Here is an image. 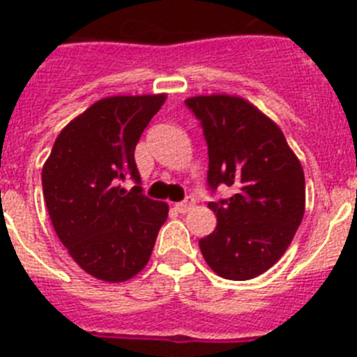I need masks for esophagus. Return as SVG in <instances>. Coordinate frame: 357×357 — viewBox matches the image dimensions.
<instances>
[{
  "instance_id": "esophagus-1",
  "label": "esophagus",
  "mask_w": 357,
  "mask_h": 357,
  "mask_svg": "<svg viewBox=\"0 0 357 357\" xmlns=\"http://www.w3.org/2000/svg\"><path fill=\"white\" fill-rule=\"evenodd\" d=\"M193 207H195V198H191V197L185 198L184 202H178V204H175V209L178 211L181 214H185L188 211L193 209Z\"/></svg>"
}]
</instances>
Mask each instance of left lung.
Segmentation results:
<instances>
[{"label": "left lung", "instance_id": "8db88e82", "mask_svg": "<svg viewBox=\"0 0 357 357\" xmlns=\"http://www.w3.org/2000/svg\"><path fill=\"white\" fill-rule=\"evenodd\" d=\"M185 105L206 135L207 182L236 189L209 204L218 223L198 243L202 255L223 279H254L282 257L304 218L302 164L277 123L245 98L202 94Z\"/></svg>", "mask_w": 357, "mask_h": 357}]
</instances>
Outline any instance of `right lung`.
I'll return each mask as SVG.
<instances>
[{
    "label": "right lung",
    "instance_id": "obj_1",
    "mask_svg": "<svg viewBox=\"0 0 357 357\" xmlns=\"http://www.w3.org/2000/svg\"><path fill=\"white\" fill-rule=\"evenodd\" d=\"M166 94L109 96L56 135L43 166V193L56 236L75 263L105 282H123L146 266L168 204L121 188L139 184L134 150Z\"/></svg>",
    "mask_w": 357,
    "mask_h": 357
}]
</instances>
